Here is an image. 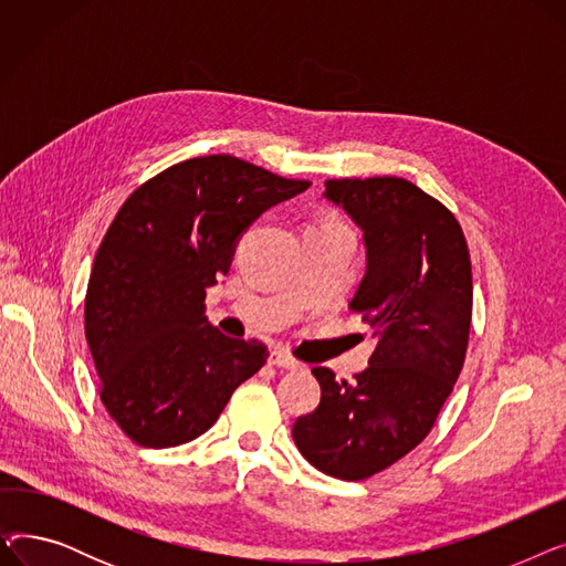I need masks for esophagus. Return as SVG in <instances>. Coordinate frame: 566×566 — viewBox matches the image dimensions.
Listing matches in <instances>:
<instances>
[{
	"instance_id": "34e87169",
	"label": "esophagus",
	"mask_w": 566,
	"mask_h": 566,
	"mask_svg": "<svg viewBox=\"0 0 566 566\" xmlns=\"http://www.w3.org/2000/svg\"><path fill=\"white\" fill-rule=\"evenodd\" d=\"M271 365H275V367H280V369H301V363L293 358L291 353H286V350H282V348H275L273 353H271Z\"/></svg>"
}]
</instances>
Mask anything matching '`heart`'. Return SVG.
Returning a JSON list of instances; mask_svg holds the SVG:
<instances>
[{
    "instance_id": "heart-1",
    "label": "heart",
    "mask_w": 566,
    "mask_h": 566,
    "mask_svg": "<svg viewBox=\"0 0 566 566\" xmlns=\"http://www.w3.org/2000/svg\"><path fill=\"white\" fill-rule=\"evenodd\" d=\"M321 222H335V220H321Z\"/></svg>"
}]
</instances>
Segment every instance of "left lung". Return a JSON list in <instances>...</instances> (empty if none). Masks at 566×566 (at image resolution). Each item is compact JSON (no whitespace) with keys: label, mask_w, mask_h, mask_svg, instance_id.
<instances>
[{"label":"left lung","mask_w":566,"mask_h":566,"mask_svg":"<svg viewBox=\"0 0 566 566\" xmlns=\"http://www.w3.org/2000/svg\"><path fill=\"white\" fill-rule=\"evenodd\" d=\"M325 197L365 231L367 271L348 310L371 325L376 348L353 380L314 367L321 403L293 422V440L316 470L363 482L418 448L452 395L472 268L454 213L406 178H331Z\"/></svg>","instance_id":"8db88e82"}]
</instances>
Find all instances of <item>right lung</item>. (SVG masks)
<instances>
[{
  "mask_svg": "<svg viewBox=\"0 0 566 566\" xmlns=\"http://www.w3.org/2000/svg\"><path fill=\"white\" fill-rule=\"evenodd\" d=\"M310 181L235 156L176 163L118 208L88 277L84 335L109 418L142 448H176L211 429L233 390L268 360L203 316L238 235Z\"/></svg>",
  "mask_w": 566,
  "mask_h": 566,
  "instance_id": "obj_1",
  "label": "right lung"
}]
</instances>
